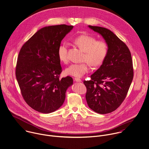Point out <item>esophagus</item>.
<instances>
[{"label":"esophagus","instance_id":"34e87169","mask_svg":"<svg viewBox=\"0 0 149 149\" xmlns=\"http://www.w3.org/2000/svg\"><path fill=\"white\" fill-rule=\"evenodd\" d=\"M74 80H75L76 82H82V80H81V79H79V78H74Z\"/></svg>","mask_w":149,"mask_h":149}]
</instances>
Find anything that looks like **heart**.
I'll list each match as a JSON object with an SVG mask.
<instances>
[{
	"label": "heart",
	"mask_w": 149,
	"mask_h": 149,
	"mask_svg": "<svg viewBox=\"0 0 149 149\" xmlns=\"http://www.w3.org/2000/svg\"><path fill=\"white\" fill-rule=\"evenodd\" d=\"M74 43L84 52L82 63H72L65 70L67 75L75 77H82L88 72L90 70L89 65L93 67L100 66L104 61L108 52L107 43L103 40H97L95 38L82 35L77 37ZM68 47L66 43H62L58 50L59 60L64 63L68 61Z\"/></svg>",
	"instance_id": "1"
}]
</instances>
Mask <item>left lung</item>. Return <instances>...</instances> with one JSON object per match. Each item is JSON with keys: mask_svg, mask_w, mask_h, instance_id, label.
Listing matches in <instances>:
<instances>
[{"mask_svg": "<svg viewBox=\"0 0 149 149\" xmlns=\"http://www.w3.org/2000/svg\"><path fill=\"white\" fill-rule=\"evenodd\" d=\"M100 34L108 46V52L99 68L83 83L87 88L86 99L95 112H113L126 97L133 79L132 55L126 45L112 31L104 27L88 26Z\"/></svg>", "mask_w": 149, "mask_h": 149, "instance_id": "8db88e82", "label": "left lung"}]
</instances>
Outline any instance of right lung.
<instances>
[{"label": "right lung", "mask_w": 149, "mask_h": 149, "mask_svg": "<svg viewBox=\"0 0 149 149\" xmlns=\"http://www.w3.org/2000/svg\"><path fill=\"white\" fill-rule=\"evenodd\" d=\"M74 26H46L39 30L19 51L16 78L22 95L33 110L52 113L63 104L67 88L72 85L70 77L59 79L62 72L58 50L61 41Z\"/></svg>", "instance_id": "right-lung-1"}]
</instances>
